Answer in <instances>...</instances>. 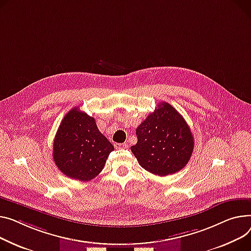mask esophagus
<instances>
[{"mask_svg":"<svg viewBox=\"0 0 251 251\" xmlns=\"http://www.w3.org/2000/svg\"><path fill=\"white\" fill-rule=\"evenodd\" d=\"M114 147L116 149H122V148H127L128 145H127V143H115Z\"/></svg>","mask_w":251,"mask_h":251,"instance_id":"obj_1","label":"esophagus"}]
</instances>
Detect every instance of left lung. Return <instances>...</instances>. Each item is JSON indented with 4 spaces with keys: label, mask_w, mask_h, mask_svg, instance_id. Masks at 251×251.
Listing matches in <instances>:
<instances>
[{
    "label": "left lung",
    "mask_w": 251,
    "mask_h": 251,
    "mask_svg": "<svg viewBox=\"0 0 251 251\" xmlns=\"http://www.w3.org/2000/svg\"><path fill=\"white\" fill-rule=\"evenodd\" d=\"M138 141L131 151L144 170L164 176L179 172L189 162L194 136L183 117L169 103L161 102L137 127Z\"/></svg>",
    "instance_id": "left-lung-1"
}]
</instances>
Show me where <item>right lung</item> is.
Masks as SVG:
<instances>
[{
    "label": "right lung",
    "mask_w": 251,
    "mask_h": 251,
    "mask_svg": "<svg viewBox=\"0 0 251 251\" xmlns=\"http://www.w3.org/2000/svg\"><path fill=\"white\" fill-rule=\"evenodd\" d=\"M112 143L96 121L75 107L62 119L53 141V159L59 171L74 179L89 181L104 169Z\"/></svg>",
    "instance_id": "add662e5"
}]
</instances>
